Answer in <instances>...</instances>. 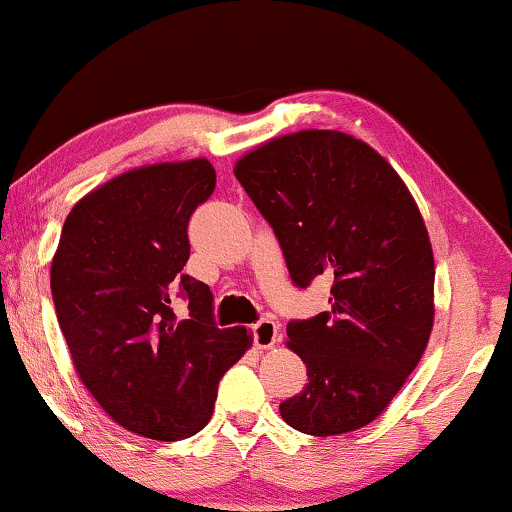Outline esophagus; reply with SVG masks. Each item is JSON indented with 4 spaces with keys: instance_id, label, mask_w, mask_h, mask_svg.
I'll return each instance as SVG.
<instances>
[{
    "instance_id": "esophagus-1",
    "label": "esophagus",
    "mask_w": 512,
    "mask_h": 512,
    "mask_svg": "<svg viewBox=\"0 0 512 512\" xmlns=\"http://www.w3.org/2000/svg\"><path fill=\"white\" fill-rule=\"evenodd\" d=\"M251 337H254V346L258 348H272L279 339V325L272 318H261L254 328H251Z\"/></svg>"
}]
</instances>
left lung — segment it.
<instances>
[{"label": "left lung", "mask_w": 512, "mask_h": 512, "mask_svg": "<svg viewBox=\"0 0 512 512\" xmlns=\"http://www.w3.org/2000/svg\"><path fill=\"white\" fill-rule=\"evenodd\" d=\"M235 177L293 284L332 277L330 309L286 325L309 383L281 402V418L311 436L369 425L418 367L434 325V254L411 191L367 143L321 129L268 140Z\"/></svg>", "instance_id": "obj_1"}]
</instances>
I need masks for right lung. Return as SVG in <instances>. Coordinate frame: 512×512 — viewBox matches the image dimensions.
I'll return each instance as SVG.
<instances>
[{
    "mask_svg": "<svg viewBox=\"0 0 512 512\" xmlns=\"http://www.w3.org/2000/svg\"><path fill=\"white\" fill-rule=\"evenodd\" d=\"M214 184L207 159L113 177L73 205L50 268L80 381L117 425L154 441L201 432L219 379L251 346L244 328H217L210 286L182 272L189 219ZM175 292L188 300L184 319Z\"/></svg>",
    "mask_w": 512,
    "mask_h": 512,
    "instance_id": "right-lung-1",
    "label": "right lung"
}]
</instances>
